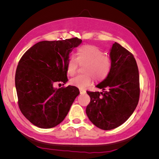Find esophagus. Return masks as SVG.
Here are the masks:
<instances>
[{
	"label": "esophagus",
	"mask_w": 159,
	"mask_h": 159,
	"mask_svg": "<svg viewBox=\"0 0 159 159\" xmlns=\"http://www.w3.org/2000/svg\"><path fill=\"white\" fill-rule=\"evenodd\" d=\"M80 93H85L86 92V91L83 89H80Z\"/></svg>",
	"instance_id": "esophagus-1"
}]
</instances>
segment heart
<instances>
[{
	"label": "heart",
	"mask_w": 159,
	"mask_h": 159,
	"mask_svg": "<svg viewBox=\"0 0 159 159\" xmlns=\"http://www.w3.org/2000/svg\"><path fill=\"white\" fill-rule=\"evenodd\" d=\"M77 57L71 55L66 64V72L72 76L75 74L78 64H85L84 75H78L70 80V84L79 88H85L95 80L102 81L109 75L111 70V61L99 48L93 45H84L78 49Z\"/></svg>",
	"instance_id": "obj_1"
}]
</instances>
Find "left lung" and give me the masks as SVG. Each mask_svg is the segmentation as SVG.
Instances as JSON below:
<instances>
[{
	"instance_id": "obj_1",
	"label": "left lung",
	"mask_w": 159,
	"mask_h": 159,
	"mask_svg": "<svg viewBox=\"0 0 159 159\" xmlns=\"http://www.w3.org/2000/svg\"><path fill=\"white\" fill-rule=\"evenodd\" d=\"M111 70L96 87L102 92L87 91L91 98L86 114L96 127L103 130L117 128L133 114L139 102V75L131 52L115 42L110 50Z\"/></svg>"
}]
</instances>
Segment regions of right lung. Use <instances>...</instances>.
Wrapping results in <instances>:
<instances>
[{
  "label": "right lung",
  "instance_id": "add662e5",
  "mask_svg": "<svg viewBox=\"0 0 159 159\" xmlns=\"http://www.w3.org/2000/svg\"><path fill=\"white\" fill-rule=\"evenodd\" d=\"M78 38L42 41L28 49L18 62L15 75L18 103L22 113L35 126L50 129L68 115L80 94L75 86L54 88L57 81H68L66 64Z\"/></svg>",
  "mask_w": 159,
  "mask_h": 159
}]
</instances>
